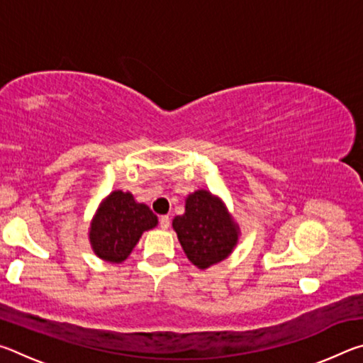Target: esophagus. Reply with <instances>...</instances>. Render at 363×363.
Masks as SVG:
<instances>
[{
	"label": "esophagus",
	"instance_id": "obj_1",
	"mask_svg": "<svg viewBox=\"0 0 363 363\" xmlns=\"http://www.w3.org/2000/svg\"><path fill=\"white\" fill-rule=\"evenodd\" d=\"M169 223H171V220H169V216H162V218H160V227H162L163 230H167V229H168V227H169Z\"/></svg>",
	"mask_w": 363,
	"mask_h": 363
}]
</instances>
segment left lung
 <instances>
[{
    "label": "left lung",
    "mask_w": 363,
    "mask_h": 363,
    "mask_svg": "<svg viewBox=\"0 0 363 363\" xmlns=\"http://www.w3.org/2000/svg\"><path fill=\"white\" fill-rule=\"evenodd\" d=\"M173 229L187 259L201 270L227 259L242 233L223 199L205 189L186 196V211L173 219Z\"/></svg>",
    "instance_id": "8db88e82"
}]
</instances>
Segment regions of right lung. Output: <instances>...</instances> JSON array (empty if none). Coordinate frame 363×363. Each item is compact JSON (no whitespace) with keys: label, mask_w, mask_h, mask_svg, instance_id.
<instances>
[{"label":"right lung","mask_w":363,"mask_h":363,"mask_svg":"<svg viewBox=\"0 0 363 363\" xmlns=\"http://www.w3.org/2000/svg\"><path fill=\"white\" fill-rule=\"evenodd\" d=\"M158 225V218L131 192L113 190L91 219L88 238L94 255L110 264L128 259L145 230Z\"/></svg>","instance_id":"add662e5"}]
</instances>
